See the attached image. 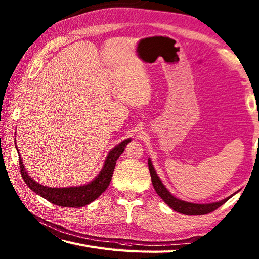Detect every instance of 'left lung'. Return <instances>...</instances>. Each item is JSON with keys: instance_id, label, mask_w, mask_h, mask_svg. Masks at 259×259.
Wrapping results in <instances>:
<instances>
[{"instance_id": "left-lung-1", "label": "left lung", "mask_w": 259, "mask_h": 259, "mask_svg": "<svg viewBox=\"0 0 259 259\" xmlns=\"http://www.w3.org/2000/svg\"><path fill=\"white\" fill-rule=\"evenodd\" d=\"M148 167H149L152 186H153V188H155L157 194L161 197V199L166 202L170 208H172L175 211L180 212V213L191 214V216L209 213L213 210H216V209L221 207L222 205H224L225 202H226L228 199H230V198H232L236 194L235 192L234 195L225 198V199H223L221 201L210 202V203H194V202L180 200V199H178V198H176L171 194H170V191L166 188V187H164L160 178L158 177V175L156 172L155 168H153V166H152V162L150 159H148Z\"/></svg>"}]
</instances>
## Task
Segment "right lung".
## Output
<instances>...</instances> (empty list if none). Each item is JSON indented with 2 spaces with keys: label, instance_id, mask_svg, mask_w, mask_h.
<instances>
[{
  "label": "right lung",
  "instance_id": "1",
  "mask_svg": "<svg viewBox=\"0 0 259 259\" xmlns=\"http://www.w3.org/2000/svg\"><path fill=\"white\" fill-rule=\"evenodd\" d=\"M130 141V138L125 139L118 146H115L112 150H110L101 171L99 172V175L95 179L87 185L65 187V188H52V187L43 186L36 183L35 180H33L30 176L27 175L26 170L23 166V162H22L21 156L19 155L22 178L25 181V184L30 187L31 190L34 191L36 195L43 197L48 201H50L51 203H54V205L74 208L83 207L85 205H89L90 202L95 201L97 198L108 188L115 167V161L118 160L121 153L124 151V148ZM16 149H18V148H16Z\"/></svg>",
  "mask_w": 259,
  "mask_h": 259
}]
</instances>
